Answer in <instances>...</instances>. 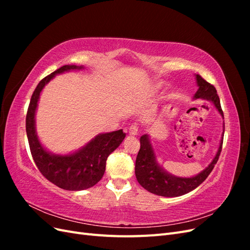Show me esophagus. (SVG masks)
Listing matches in <instances>:
<instances>
[{
    "label": "esophagus",
    "mask_w": 250,
    "mask_h": 250,
    "mask_svg": "<svg viewBox=\"0 0 250 250\" xmlns=\"http://www.w3.org/2000/svg\"><path fill=\"white\" fill-rule=\"evenodd\" d=\"M139 134V127L137 124H132L129 128V135H132V137H137Z\"/></svg>",
    "instance_id": "esophagus-1"
}]
</instances>
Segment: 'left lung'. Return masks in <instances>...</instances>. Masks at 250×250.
<instances>
[{
  "instance_id": "8db88e82",
  "label": "left lung",
  "mask_w": 250,
  "mask_h": 250,
  "mask_svg": "<svg viewBox=\"0 0 250 250\" xmlns=\"http://www.w3.org/2000/svg\"><path fill=\"white\" fill-rule=\"evenodd\" d=\"M195 77L198 85V90L194 95V99H202L211 102L224 119L220 100H219L217 90L214 85L207 82L199 75H195ZM223 134L224 123L220 145H219L218 151L213 161L210 162L206 169L198 173L197 175L191 177H179L172 175L171 173L166 171L157 163L150 137L148 134H144L140 139L141 148L137 156V161H135V177H137L139 184L144 188H146L148 192L158 196H164V197H178V196L191 192L198 186H200L209 175V173L213 171L222 150Z\"/></svg>"
}]
</instances>
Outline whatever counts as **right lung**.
Wrapping results in <instances>:
<instances>
[{
	"label": "right lung",
	"mask_w": 250,
	"mask_h": 250,
	"mask_svg": "<svg viewBox=\"0 0 250 250\" xmlns=\"http://www.w3.org/2000/svg\"><path fill=\"white\" fill-rule=\"evenodd\" d=\"M83 69V65L66 64L44 77L34 90L26 117L27 137L35 165L52 184L67 191L85 190L100 181L108 155L126 137L122 129L100 133L80 149L67 154L52 153L41 143L36 132L35 115L43 87L58 74Z\"/></svg>",
	"instance_id": "right-lung-1"
}]
</instances>
